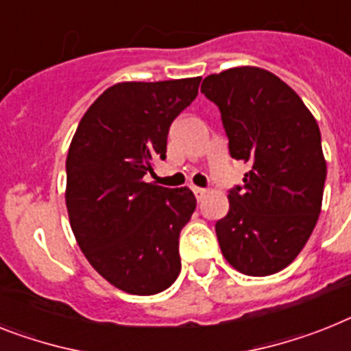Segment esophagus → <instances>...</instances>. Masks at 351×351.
Segmentation results:
<instances>
[{
    "label": "esophagus",
    "instance_id": "1",
    "mask_svg": "<svg viewBox=\"0 0 351 351\" xmlns=\"http://www.w3.org/2000/svg\"><path fill=\"white\" fill-rule=\"evenodd\" d=\"M193 193H194V196H196V198L202 199L203 196H205V193H207V191L202 189V187H193Z\"/></svg>",
    "mask_w": 351,
    "mask_h": 351
}]
</instances>
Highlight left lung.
<instances>
[{"mask_svg": "<svg viewBox=\"0 0 351 351\" xmlns=\"http://www.w3.org/2000/svg\"><path fill=\"white\" fill-rule=\"evenodd\" d=\"M202 93L219 108L232 157L250 164L216 223L221 252L244 275L278 273L298 257L321 212L319 126L298 94L261 67L207 76Z\"/></svg>", "mask_w": 351, "mask_h": 351, "instance_id": "1", "label": "left lung"}]
</instances>
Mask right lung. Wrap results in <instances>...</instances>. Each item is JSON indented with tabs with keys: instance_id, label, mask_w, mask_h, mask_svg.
Segmentation results:
<instances>
[{
	"instance_id": "1",
	"label": "right lung",
	"mask_w": 351,
	"mask_h": 351,
	"mask_svg": "<svg viewBox=\"0 0 351 351\" xmlns=\"http://www.w3.org/2000/svg\"><path fill=\"white\" fill-rule=\"evenodd\" d=\"M202 78L123 82L85 112L66 160V205L78 246L105 280L139 296L180 275V232L196 198L187 187L144 182L166 158L171 123L198 96Z\"/></svg>"
}]
</instances>
